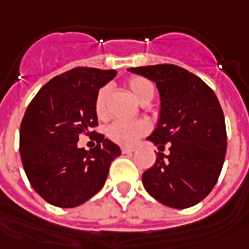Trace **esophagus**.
Returning <instances> with one entry per match:
<instances>
[{"label": "esophagus", "instance_id": "1", "mask_svg": "<svg viewBox=\"0 0 249 249\" xmlns=\"http://www.w3.org/2000/svg\"><path fill=\"white\" fill-rule=\"evenodd\" d=\"M121 150H122V153H123V154H128V153H133V152H134L135 149H134V147L122 146V147H121Z\"/></svg>", "mask_w": 249, "mask_h": 249}]
</instances>
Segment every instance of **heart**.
I'll list each match as a JSON object with an SVG mask.
<instances>
[{
  "instance_id": "heart-1",
  "label": "heart",
  "mask_w": 249,
  "mask_h": 249,
  "mask_svg": "<svg viewBox=\"0 0 249 249\" xmlns=\"http://www.w3.org/2000/svg\"><path fill=\"white\" fill-rule=\"evenodd\" d=\"M127 88L141 104L150 102L156 93L153 81L141 75L130 77L127 80ZM108 96H109V89L108 87H103L99 89L95 97V114L100 121L108 118ZM147 130L149 126L145 121H115L107 127V135L111 141L116 142L122 146H133L142 135L146 134Z\"/></svg>"
}]
</instances>
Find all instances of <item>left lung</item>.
Returning a JSON list of instances; mask_svg holds the SVG:
<instances>
[{
  "instance_id": "8db88e82",
  "label": "left lung",
  "mask_w": 249,
  "mask_h": 249,
  "mask_svg": "<svg viewBox=\"0 0 249 249\" xmlns=\"http://www.w3.org/2000/svg\"><path fill=\"white\" fill-rule=\"evenodd\" d=\"M156 82L160 92L159 126L149 141L169 154L157 153L142 183L154 199L187 209L205 199L215 186L226 154L225 118L213 89L176 65L130 68Z\"/></svg>"
}]
</instances>
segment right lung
<instances>
[{
	"mask_svg": "<svg viewBox=\"0 0 249 249\" xmlns=\"http://www.w3.org/2000/svg\"><path fill=\"white\" fill-rule=\"evenodd\" d=\"M115 70L74 68L44 84L31 100L20 126V156L36 193L50 205L75 207L99 193L121 149L97 127L95 97ZM80 135L98 142L85 151Z\"/></svg>",
	"mask_w": 249,
	"mask_h": 249,
	"instance_id": "obj_1",
	"label": "right lung"
}]
</instances>
